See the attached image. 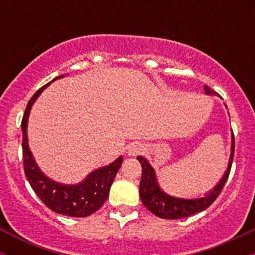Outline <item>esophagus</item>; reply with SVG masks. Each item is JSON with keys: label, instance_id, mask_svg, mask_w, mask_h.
<instances>
[{"label": "esophagus", "instance_id": "obj_1", "mask_svg": "<svg viewBox=\"0 0 255 255\" xmlns=\"http://www.w3.org/2000/svg\"><path fill=\"white\" fill-rule=\"evenodd\" d=\"M142 150H144V147L141 145L137 144V142H134V144H130L129 147H128L127 154L129 157H135L137 154L141 153Z\"/></svg>", "mask_w": 255, "mask_h": 255}]
</instances>
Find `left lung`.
<instances>
[{
  "instance_id": "obj_1",
  "label": "left lung",
  "mask_w": 255,
  "mask_h": 255,
  "mask_svg": "<svg viewBox=\"0 0 255 255\" xmlns=\"http://www.w3.org/2000/svg\"><path fill=\"white\" fill-rule=\"evenodd\" d=\"M205 93L207 96H218L217 92L210 89L209 86L205 85L204 86ZM234 151H235V141H234V133L231 130V152L229 163H228V168L225 170L223 177L217 183L215 188L207 192L203 197H195V198H177L172 197L170 194H166L159 187L157 181L156 172L154 169L152 168L148 160L145 157L137 156V160L140 162L142 168L141 181H140V199H141L142 204L148 211H151L157 217L164 218V219H180L186 218L188 216L195 215V213L204 211L207 207L211 205L213 201L217 199L221 194L222 189H223L225 182H227L228 177H229L231 164H233Z\"/></svg>"
}]
</instances>
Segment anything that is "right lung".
Here are the masks:
<instances>
[{
    "instance_id": "add662e5",
    "label": "right lung",
    "mask_w": 255,
    "mask_h": 255,
    "mask_svg": "<svg viewBox=\"0 0 255 255\" xmlns=\"http://www.w3.org/2000/svg\"><path fill=\"white\" fill-rule=\"evenodd\" d=\"M63 77L64 75H60V77L52 79L50 83L40 87L26 107L24 118L21 121L24 170L26 178L30 182L37 197L51 211L63 216H69V217H87L101 209L107 201L109 197L110 187L119 169L121 168L124 157L120 156L109 165L102 166V168L90 172L81 182L77 184H64L51 180L40 170L30 147H28L27 122L32 105L49 85Z\"/></svg>"
}]
</instances>
